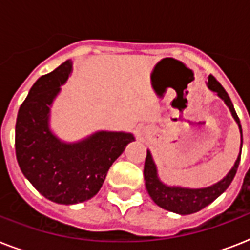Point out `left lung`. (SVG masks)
<instances>
[{
	"label": "left lung",
	"instance_id": "8db88e82",
	"mask_svg": "<svg viewBox=\"0 0 250 250\" xmlns=\"http://www.w3.org/2000/svg\"><path fill=\"white\" fill-rule=\"evenodd\" d=\"M206 85H208L210 90L215 92L218 97L225 101V104L229 109L231 114H232L233 119H235V122L239 125L241 137L240 154L237 156L236 162L232 166V168L229 170V174L226 175L225 178L219 180L218 183L210 187H205V188H184V187L167 186L164 182H161L160 176H158V171H157V166L152 157V153H150V150H146L144 179L145 187H146L149 196L152 197L153 201L156 202L160 208L168 210V211H172V213L180 214V215L197 213L201 209H204L205 206L211 204L215 198L219 197L229 187L231 182L235 178V175H236L239 164H240L241 148H243V129H241L240 119H239L236 111H235L232 101H231V98H229V93L225 90V88L219 84V82L213 75L209 76V79L206 82Z\"/></svg>",
	"mask_w": 250,
	"mask_h": 250
}]
</instances>
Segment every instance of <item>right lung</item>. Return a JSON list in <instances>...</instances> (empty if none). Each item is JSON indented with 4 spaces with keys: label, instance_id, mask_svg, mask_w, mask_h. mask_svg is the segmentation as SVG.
<instances>
[{
    "label": "right lung",
    "instance_id": "1",
    "mask_svg": "<svg viewBox=\"0 0 250 250\" xmlns=\"http://www.w3.org/2000/svg\"><path fill=\"white\" fill-rule=\"evenodd\" d=\"M72 71L70 60L41 76L18 111L15 153L21 172L45 198L72 205L98 193L114 161L135 140L129 132L97 131L76 143L50 129V107Z\"/></svg>",
    "mask_w": 250,
    "mask_h": 250
}]
</instances>
